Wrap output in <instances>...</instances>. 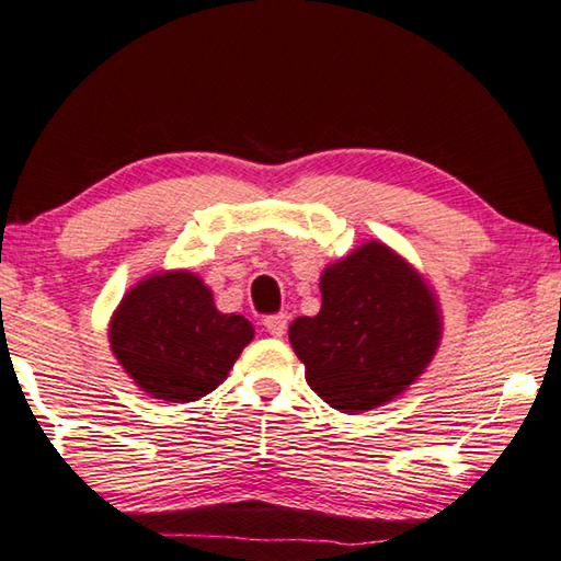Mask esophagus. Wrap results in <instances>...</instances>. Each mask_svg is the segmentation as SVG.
<instances>
[{
  "label": "esophagus",
  "mask_w": 561,
  "mask_h": 561,
  "mask_svg": "<svg viewBox=\"0 0 561 561\" xmlns=\"http://www.w3.org/2000/svg\"><path fill=\"white\" fill-rule=\"evenodd\" d=\"M263 325L273 337H283V335H286V330H288V316H286V312H278V316H268L263 320Z\"/></svg>",
  "instance_id": "34e87169"
}]
</instances>
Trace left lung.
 I'll list each match as a JSON object with an SVG mask.
<instances>
[{
	"instance_id": "1",
	"label": "left lung",
	"mask_w": 561,
	"mask_h": 561,
	"mask_svg": "<svg viewBox=\"0 0 561 561\" xmlns=\"http://www.w3.org/2000/svg\"><path fill=\"white\" fill-rule=\"evenodd\" d=\"M318 316L290 322L293 352L316 394L342 414L399 399L424 375L444 335L431 283L404 255L365 241L320 273Z\"/></svg>"
}]
</instances>
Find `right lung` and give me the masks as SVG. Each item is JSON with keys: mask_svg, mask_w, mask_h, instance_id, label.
<instances>
[{"mask_svg": "<svg viewBox=\"0 0 561 561\" xmlns=\"http://www.w3.org/2000/svg\"><path fill=\"white\" fill-rule=\"evenodd\" d=\"M253 335L251 322L216 308L211 288L186 268L145 275L107 322V342L127 377L172 404L219 387Z\"/></svg>", "mask_w": 561, "mask_h": 561, "instance_id": "add662e5", "label": "right lung"}]
</instances>
